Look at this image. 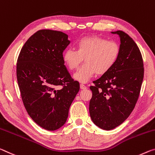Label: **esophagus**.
<instances>
[{
	"label": "esophagus",
	"mask_w": 155,
	"mask_h": 155,
	"mask_svg": "<svg viewBox=\"0 0 155 155\" xmlns=\"http://www.w3.org/2000/svg\"><path fill=\"white\" fill-rule=\"evenodd\" d=\"M80 87H81V89H82V90H85V89H86V88H87L86 85H85L83 84H80Z\"/></svg>",
	"instance_id": "esophagus-1"
}]
</instances>
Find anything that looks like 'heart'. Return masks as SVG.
<instances>
[{
	"instance_id": "obj_1",
	"label": "heart",
	"mask_w": 155,
	"mask_h": 155,
	"mask_svg": "<svg viewBox=\"0 0 155 155\" xmlns=\"http://www.w3.org/2000/svg\"><path fill=\"white\" fill-rule=\"evenodd\" d=\"M120 47L115 41L92 36L80 39L77 50L69 48L63 54V60L69 70H74L85 63L74 74V78L87 83L96 73L103 75L111 70L119 58Z\"/></svg>"
}]
</instances>
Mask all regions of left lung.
Masks as SVG:
<instances>
[{"instance_id":"1","label":"left lung","mask_w":155,"mask_h":155,"mask_svg":"<svg viewBox=\"0 0 155 155\" xmlns=\"http://www.w3.org/2000/svg\"><path fill=\"white\" fill-rule=\"evenodd\" d=\"M120 54L111 70L93 81L90 88V117L95 125L110 130L121 125L131 114L138 100L143 79V61L132 38L122 31Z\"/></svg>"}]
</instances>
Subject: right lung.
<instances>
[{
    "label": "right lung",
    "mask_w": 155,
    "mask_h": 155,
    "mask_svg": "<svg viewBox=\"0 0 155 155\" xmlns=\"http://www.w3.org/2000/svg\"><path fill=\"white\" fill-rule=\"evenodd\" d=\"M67 34L41 29L24 44L16 63V77L23 105L33 121L47 130L64 125L80 89L63 60L70 44Z\"/></svg>",
    "instance_id": "1"
}]
</instances>
